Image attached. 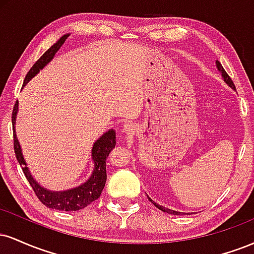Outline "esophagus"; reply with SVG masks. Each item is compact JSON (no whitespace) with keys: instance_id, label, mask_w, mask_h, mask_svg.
Segmentation results:
<instances>
[{"instance_id":"esophagus-1","label":"esophagus","mask_w":254,"mask_h":254,"mask_svg":"<svg viewBox=\"0 0 254 254\" xmlns=\"http://www.w3.org/2000/svg\"><path fill=\"white\" fill-rule=\"evenodd\" d=\"M132 130H133L132 124H125L124 125V131H127V132H131Z\"/></svg>"}]
</instances>
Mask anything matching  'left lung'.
I'll return each instance as SVG.
<instances>
[{"instance_id":"1","label":"left lung","mask_w":254,"mask_h":254,"mask_svg":"<svg viewBox=\"0 0 254 254\" xmlns=\"http://www.w3.org/2000/svg\"><path fill=\"white\" fill-rule=\"evenodd\" d=\"M216 66H217V69H218V70H220L221 72H222V77H223L224 82H226L227 84H228V86L230 87V88L235 89V84H234V82H233V81H232V78L229 77V75L227 74L226 70H224V69H223V66L221 65V63L218 62V61H216ZM148 198H149V197H148ZM149 200H150L151 203L154 204V205L156 206V208H159L160 210H161V211H164V212H167V214H171V215H180V214H185V212L174 211V210H171V209H168V208H165V206H161V205H159V204H156L155 202H153V200H151L150 198H149ZM188 215H190V212H188Z\"/></svg>"}]
</instances>
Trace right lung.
Listing matches in <instances>:
<instances>
[{"label":"right lung","instance_id":"obj_1","mask_svg":"<svg viewBox=\"0 0 254 254\" xmlns=\"http://www.w3.org/2000/svg\"><path fill=\"white\" fill-rule=\"evenodd\" d=\"M68 37L69 34H64L56 44H54V45H52L51 48L33 64V66H32L30 71L26 75L24 86L32 77L36 76L38 72H39V70H42L46 64L50 62L52 58H54L55 54L60 50V48L63 45ZM17 101L15 105H14L13 115H11L14 136V151H15L16 160L19 161L20 166H21L26 179L30 183V185L32 186V189H33L38 199H39L44 205L48 206V208L63 211L80 210V209H83L84 206H87L88 204L94 202L95 199H98V198L100 197L101 192L104 190L105 183H106V159L107 156H109L110 151L112 150L116 145V131L111 129L107 131V132H105L98 141H95L92 149V159L93 161H94V171H93L92 176H90V178L86 183L77 186V188L71 189V190L60 192L50 191L42 188V186L33 179L30 171H28L27 166H26L25 159L21 153V147H20L19 141H17L16 138L15 127H14V125H15Z\"/></svg>","mask_w":254,"mask_h":254}]
</instances>
